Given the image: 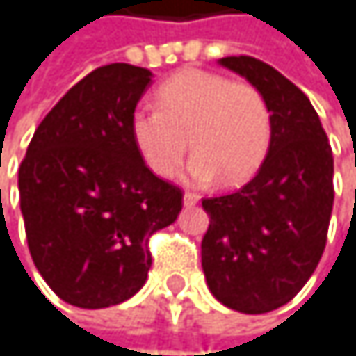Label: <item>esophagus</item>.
<instances>
[{
	"instance_id": "34e87169",
	"label": "esophagus",
	"mask_w": 356,
	"mask_h": 356,
	"mask_svg": "<svg viewBox=\"0 0 356 356\" xmlns=\"http://www.w3.org/2000/svg\"><path fill=\"white\" fill-rule=\"evenodd\" d=\"M198 200H200V196L194 194V192H186L184 194V204L186 207H194V204H198Z\"/></svg>"
}]
</instances>
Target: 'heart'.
I'll return each instance as SVG.
<instances>
[{
  "label": "heart",
  "instance_id": "heart-1",
  "mask_svg": "<svg viewBox=\"0 0 356 356\" xmlns=\"http://www.w3.org/2000/svg\"><path fill=\"white\" fill-rule=\"evenodd\" d=\"M154 107H137L131 137L147 168L170 179L181 168L188 139L196 152L190 177L196 184L219 179L241 184L261 164L272 143L274 120L264 92L249 82L188 67L156 90Z\"/></svg>",
  "mask_w": 356,
  "mask_h": 356
}]
</instances>
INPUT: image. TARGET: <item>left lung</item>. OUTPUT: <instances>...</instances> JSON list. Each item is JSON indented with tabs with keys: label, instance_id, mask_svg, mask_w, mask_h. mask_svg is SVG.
<instances>
[{
	"label": "left lung",
	"instance_id": "8db88e82",
	"mask_svg": "<svg viewBox=\"0 0 356 356\" xmlns=\"http://www.w3.org/2000/svg\"><path fill=\"white\" fill-rule=\"evenodd\" d=\"M219 63L264 92L274 131L243 188L202 198V270L223 306L261 314L293 300L321 261L334 209V156L312 103L283 73L245 54Z\"/></svg>",
	"mask_w": 356,
	"mask_h": 356
}]
</instances>
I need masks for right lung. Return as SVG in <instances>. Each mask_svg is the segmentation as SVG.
I'll use <instances>...</instances> for the list:
<instances>
[{"instance_id":"right-lung-1","label":"right lung","mask_w":356,"mask_h":356,"mask_svg":"<svg viewBox=\"0 0 356 356\" xmlns=\"http://www.w3.org/2000/svg\"><path fill=\"white\" fill-rule=\"evenodd\" d=\"M149 82L143 67H97L48 111L20 162L33 264L71 306L133 298L152 268L149 238L184 207L181 188L156 177L131 137V115Z\"/></svg>"}]
</instances>
